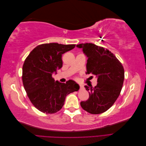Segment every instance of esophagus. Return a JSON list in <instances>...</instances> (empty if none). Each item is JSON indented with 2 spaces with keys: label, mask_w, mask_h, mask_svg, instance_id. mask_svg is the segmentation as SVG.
Listing matches in <instances>:
<instances>
[{
  "label": "esophagus",
  "mask_w": 146,
  "mask_h": 146,
  "mask_svg": "<svg viewBox=\"0 0 146 146\" xmlns=\"http://www.w3.org/2000/svg\"><path fill=\"white\" fill-rule=\"evenodd\" d=\"M80 89H83V88H84L83 85H82V84H80Z\"/></svg>",
  "instance_id": "34e87169"
}]
</instances>
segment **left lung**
Masks as SVG:
<instances>
[{"label":"left lung","instance_id":"1","mask_svg":"<svg viewBox=\"0 0 146 146\" xmlns=\"http://www.w3.org/2000/svg\"><path fill=\"white\" fill-rule=\"evenodd\" d=\"M88 58L86 74H92L98 78L93 88L85 86L89 92V99L82 101V108L91 114H98L108 110L115 102L122 90L124 70L116 56L102 47L92 43L77 44Z\"/></svg>","mask_w":146,"mask_h":146}]
</instances>
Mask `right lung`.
<instances>
[{
  "instance_id": "add662e5",
  "label": "right lung",
  "mask_w": 146,
  "mask_h": 146,
  "mask_svg": "<svg viewBox=\"0 0 146 146\" xmlns=\"http://www.w3.org/2000/svg\"><path fill=\"white\" fill-rule=\"evenodd\" d=\"M76 44H42L35 47L25 59L23 67V82L30 100L39 111L47 114L62 108L66 97L80 86L72 80L55 81L52 74L63 66L62 54Z\"/></svg>"
}]
</instances>
